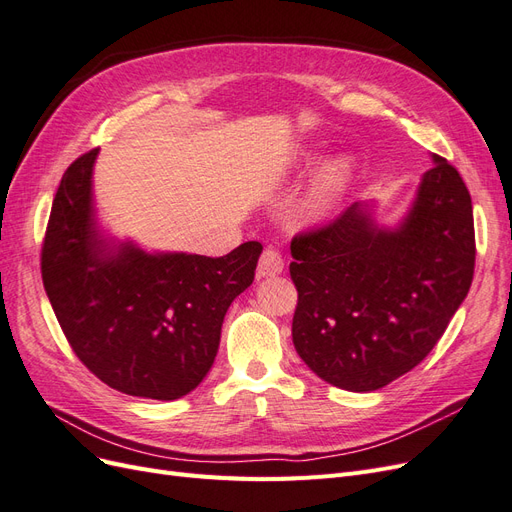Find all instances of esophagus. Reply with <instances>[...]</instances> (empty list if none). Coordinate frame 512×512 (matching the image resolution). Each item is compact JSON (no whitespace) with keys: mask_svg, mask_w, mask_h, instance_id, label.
Masks as SVG:
<instances>
[{"mask_svg":"<svg viewBox=\"0 0 512 512\" xmlns=\"http://www.w3.org/2000/svg\"><path fill=\"white\" fill-rule=\"evenodd\" d=\"M284 271V258L282 254L275 250V247H267L265 252L260 256L258 262V273L262 277H273V275H280Z\"/></svg>","mask_w":512,"mask_h":512,"instance_id":"1","label":"esophagus"}]
</instances>
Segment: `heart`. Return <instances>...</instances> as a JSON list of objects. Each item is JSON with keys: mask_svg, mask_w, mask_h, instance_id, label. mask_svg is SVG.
<instances>
[{"mask_svg": "<svg viewBox=\"0 0 512 512\" xmlns=\"http://www.w3.org/2000/svg\"><path fill=\"white\" fill-rule=\"evenodd\" d=\"M352 183V162L348 158H337L324 166L312 190L307 192L303 200V215L307 220L320 222L327 220L329 215L342 203L344 194L348 192Z\"/></svg>", "mask_w": 512, "mask_h": 512, "instance_id": "obj_1", "label": "heart"}]
</instances>
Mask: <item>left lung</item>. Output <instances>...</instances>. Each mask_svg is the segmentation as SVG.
Segmentation results:
<instances>
[{
    "label": "left lung",
    "instance_id": "obj_1",
    "mask_svg": "<svg viewBox=\"0 0 512 512\" xmlns=\"http://www.w3.org/2000/svg\"><path fill=\"white\" fill-rule=\"evenodd\" d=\"M433 162L399 228H378L363 205H352L290 243L294 348L339 389L378 391L408 374L472 286V198L455 166Z\"/></svg>",
    "mask_w": 512,
    "mask_h": 512
}]
</instances>
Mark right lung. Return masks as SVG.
I'll use <instances>...</instances> for the list:
<instances>
[{"label":"right lung","instance_id":"1","mask_svg":"<svg viewBox=\"0 0 512 512\" xmlns=\"http://www.w3.org/2000/svg\"><path fill=\"white\" fill-rule=\"evenodd\" d=\"M98 149L61 177L42 241V282L68 344L111 389L179 399L211 369L230 303L254 282L262 245L220 258L111 250L91 203Z\"/></svg>","mask_w":512,"mask_h":512}]
</instances>
